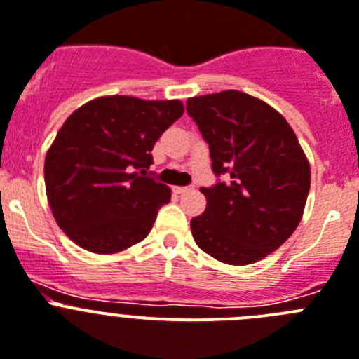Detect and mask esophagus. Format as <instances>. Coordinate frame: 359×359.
Returning a JSON list of instances; mask_svg holds the SVG:
<instances>
[{
  "mask_svg": "<svg viewBox=\"0 0 359 359\" xmlns=\"http://www.w3.org/2000/svg\"><path fill=\"white\" fill-rule=\"evenodd\" d=\"M173 189H175V193H179V195H184V193L193 191V186H177L173 187Z\"/></svg>",
  "mask_w": 359,
  "mask_h": 359,
  "instance_id": "esophagus-1",
  "label": "esophagus"
}]
</instances>
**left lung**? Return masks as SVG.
<instances>
[{
  "instance_id": "1",
  "label": "left lung",
  "mask_w": 359,
  "mask_h": 359,
  "mask_svg": "<svg viewBox=\"0 0 359 359\" xmlns=\"http://www.w3.org/2000/svg\"><path fill=\"white\" fill-rule=\"evenodd\" d=\"M187 112L208 141L212 172L227 179L202 187L208 205L191 219L193 238L222 263H256L288 240L304 215L308 157L288 121L247 93L187 98Z\"/></svg>"
}]
</instances>
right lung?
Wrapping results in <instances>:
<instances>
[{
	"instance_id": "add662e5",
	"label": "right lung",
	"mask_w": 359,
	"mask_h": 359,
	"mask_svg": "<svg viewBox=\"0 0 359 359\" xmlns=\"http://www.w3.org/2000/svg\"><path fill=\"white\" fill-rule=\"evenodd\" d=\"M184 114L180 100L100 96L64 121L44 161L55 222L79 247L116 254L154 227L172 189L148 177L163 132Z\"/></svg>"
}]
</instances>
